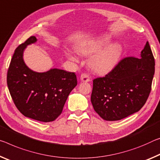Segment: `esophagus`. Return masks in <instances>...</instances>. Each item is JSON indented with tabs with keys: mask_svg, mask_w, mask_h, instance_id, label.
I'll use <instances>...</instances> for the list:
<instances>
[{
	"mask_svg": "<svg viewBox=\"0 0 160 160\" xmlns=\"http://www.w3.org/2000/svg\"><path fill=\"white\" fill-rule=\"evenodd\" d=\"M80 80L82 81V82H89L90 80V78L89 75L86 74V73H82L80 75Z\"/></svg>",
	"mask_w": 160,
	"mask_h": 160,
	"instance_id": "34e87169",
	"label": "esophagus"
}]
</instances>
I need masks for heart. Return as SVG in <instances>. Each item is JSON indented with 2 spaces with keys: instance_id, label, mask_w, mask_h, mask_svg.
I'll return each instance as SVG.
<instances>
[{
  "instance_id": "heart-1",
  "label": "heart",
  "mask_w": 160,
  "mask_h": 160,
  "mask_svg": "<svg viewBox=\"0 0 160 160\" xmlns=\"http://www.w3.org/2000/svg\"><path fill=\"white\" fill-rule=\"evenodd\" d=\"M108 40L109 38L106 36L99 38L82 46L80 50V52L85 55H92L99 51L94 55L90 61L91 67L98 72H105L112 69L120 55L121 48L118 43L111 44L100 50L108 43ZM68 55L71 60H77L74 55L69 53Z\"/></svg>"
}]
</instances>
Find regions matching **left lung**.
I'll list each match as a JSON object with an SVG mask.
<instances>
[{"mask_svg":"<svg viewBox=\"0 0 160 160\" xmlns=\"http://www.w3.org/2000/svg\"><path fill=\"white\" fill-rule=\"evenodd\" d=\"M154 58L148 41L141 58L126 57L105 77L93 80L91 102L103 120H120L138 112L151 92Z\"/></svg>","mask_w":160,"mask_h":160,"instance_id":"obj_1","label":"left lung"}]
</instances>
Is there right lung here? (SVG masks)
<instances>
[{
    "instance_id": "1",
    "label": "right lung",
    "mask_w": 160,
    "mask_h": 160,
    "mask_svg": "<svg viewBox=\"0 0 160 160\" xmlns=\"http://www.w3.org/2000/svg\"><path fill=\"white\" fill-rule=\"evenodd\" d=\"M37 41L31 36L19 45L12 55L7 74L10 94L20 112L27 118L48 122L60 114L69 94L78 84L74 72L51 69L34 72L22 59L27 45Z\"/></svg>"
}]
</instances>
